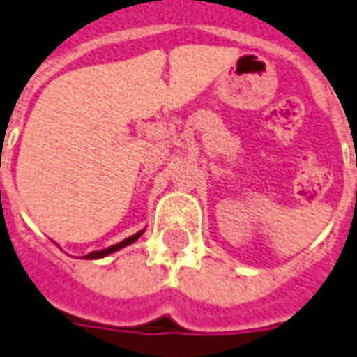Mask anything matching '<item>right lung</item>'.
I'll return each instance as SVG.
<instances>
[{"mask_svg":"<svg viewBox=\"0 0 357 357\" xmlns=\"http://www.w3.org/2000/svg\"><path fill=\"white\" fill-rule=\"evenodd\" d=\"M143 231H137V234H133V236H129L127 239H123V241H119V243H116V245H109V248L106 249H98V251H92V253H89V255H84L83 259H104V257L112 255V253H116V251H119V249L127 248V245H131L133 241H137V239L143 236Z\"/></svg>","mask_w":357,"mask_h":357,"instance_id":"right-lung-1","label":"right lung"}]
</instances>
